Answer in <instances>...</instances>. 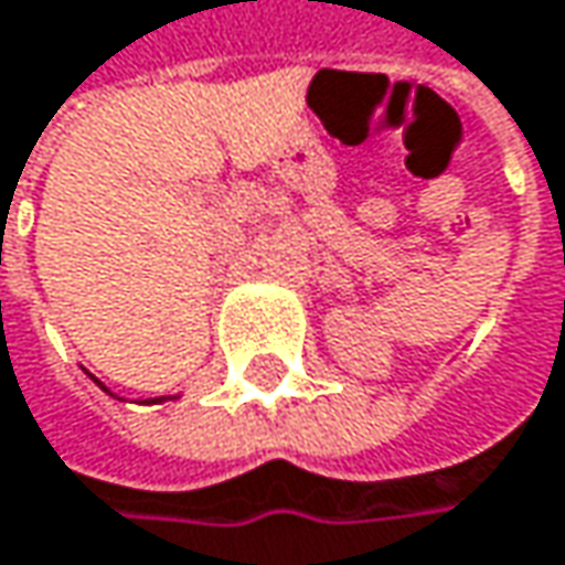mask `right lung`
I'll use <instances>...</instances> for the list:
<instances>
[{"mask_svg":"<svg viewBox=\"0 0 565 565\" xmlns=\"http://www.w3.org/2000/svg\"><path fill=\"white\" fill-rule=\"evenodd\" d=\"M96 385H99V382H96ZM158 401H164V397H154V401H151V404H158Z\"/></svg>","mask_w":565,"mask_h":565,"instance_id":"add662e5","label":"right lung"}]
</instances>
